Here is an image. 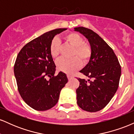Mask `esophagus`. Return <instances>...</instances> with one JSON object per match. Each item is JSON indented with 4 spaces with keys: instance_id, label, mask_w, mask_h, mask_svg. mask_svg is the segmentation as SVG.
Listing matches in <instances>:
<instances>
[{
    "instance_id": "obj_1",
    "label": "esophagus",
    "mask_w": 134,
    "mask_h": 134,
    "mask_svg": "<svg viewBox=\"0 0 134 134\" xmlns=\"http://www.w3.org/2000/svg\"><path fill=\"white\" fill-rule=\"evenodd\" d=\"M67 78H68L69 80H70L72 77H73L71 76H70V75H69V74H67Z\"/></svg>"
}]
</instances>
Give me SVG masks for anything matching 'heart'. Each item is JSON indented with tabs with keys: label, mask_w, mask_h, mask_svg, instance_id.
<instances>
[{
	"label": "heart",
	"mask_w": 134,
	"mask_h": 134,
	"mask_svg": "<svg viewBox=\"0 0 134 134\" xmlns=\"http://www.w3.org/2000/svg\"><path fill=\"white\" fill-rule=\"evenodd\" d=\"M66 43L73 47L71 58H62L57 63L60 71L67 74L74 73L81 67V62L87 64L92 56V48L89 44L84 43V40L76 33H69L64 36ZM60 43L57 38L52 40L50 45V52L53 58H57L60 55Z\"/></svg>",
	"instance_id": "heart-1"
}]
</instances>
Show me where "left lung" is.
Masks as SVG:
<instances>
[{
  "instance_id": "left-lung-1",
  "label": "left lung",
  "mask_w": 134,
  "mask_h": 134,
  "mask_svg": "<svg viewBox=\"0 0 134 134\" xmlns=\"http://www.w3.org/2000/svg\"><path fill=\"white\" fill-rule=\"evenodd\" d=\"M74 30L88 40L93 51L90 62L80 71L90 79H77V103L86 111H98L108 104L118 90L120 64L113 49L98 34L84 27Z\"/></svg>"
}]
</instances>
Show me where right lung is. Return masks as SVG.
<instances>
[{
    "mask_svg": "<svg viewBox=\"0 0 134 134\" xmlns=\"http://www.w3.org/2000/svg\"><path fill=\"white\" fill-rule=\"evenodd\" d=\"M66 30L58 28L43 34L25 44L17 56L14 72L18 91L24 102L37 111L54 107L68 81L62 72L55 76L56 66L50 52L55 35Z\"/></svg>",
    "mask_w": 134,
    "mask_h": 134,
    "instance_id": "obj_1",
    "label": "right lung"
}]
</instances>
